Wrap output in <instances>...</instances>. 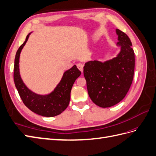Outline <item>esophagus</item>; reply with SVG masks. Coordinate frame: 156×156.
Masks as SVG:
<instances>
[{
	"instance_id": "esophagus-1",
	"label": "esophagus",
	"mask_w": 156,
	"mask_h": 156,
	"mask_svg": "<svg viewBox=\"0 0 156 156\" xmlns=\"http://www.w3.org/2000/svg\"><path fill=\"white\" fill-rule=\"evenodd\" d=\"M77 67L78 69L80 70L81 72L83 71V65L82 63H78V64H77Z\"/></svg>"
}]
</instances>
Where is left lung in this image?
<instances>
[{
	"mask_svg": "<svg viewBox=\"0 0 156 156\" xmlns=\"http://www.w3.org/2000/svg\"><path fill=\"white\" fill-rule=\"evenodd\" d=\"M120 51L116 57L104 62L85 63L83 73L90 99L97 106L108 108L119 103L130 89L134 73V52L128 36L116 30Z\"/></svg>",
	"mask_w": 156,
	"mask_h": 156,
	"instance_id": "obj_1",
	"label": "left lung"
}]
</instances>
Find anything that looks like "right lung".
<instances>
[{
  "mask_svg": "<svg viewBox=\"0 0 156 156\" xmlns=\"http://www.w3.org/2000/svg\"><path fill=\"white\" fill-rule=\"evenodd\" d=\"M32 32L29 33L24 42L18 48L14 59V80L24 104L30 111L37 115L52 117L60 115L68 107L71 97V90L75 80L81 75L75 65L64 72L60 82L51 93L48 94H38L30 90L24 83L20 75L19 60L23 49Z\"/></svg>",
  "mask_w": 156,
  "mask_h": 156,
  "instance_id": "right-lung-1",
  "label": "right lung"
}]
</instances>
